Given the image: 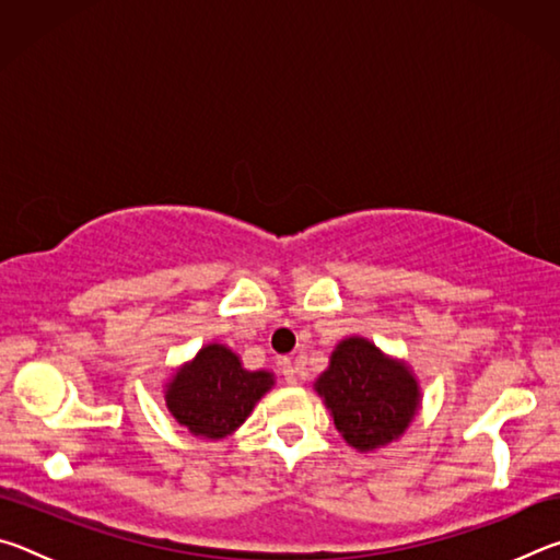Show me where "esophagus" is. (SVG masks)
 I'll list each match as a JSON object with an SVG mask.
<instances>
[{
	"label": "esophagus",
	"instance_id": "obj_1",
	"mask_svg": "<svg viewBox=\"0 0 560 560\" xmlns=\"http://www.w3.org/2000/svg\"><path fill=\"white\" fill-rule=\"evenodd\" d=\"M281 371H283V377H287V383H291V385L299 383V368H296V363H293L291 358L283 360Z\"/></svg>",
	"mask_w": 560,
	"mask_h": 560
}]
</instances>
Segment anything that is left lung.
<instances>
[{"label":"left lung","instance_id":"left-lung-1","mask_svg":"<svg viewBox=\"0 0 560 560\" xmlns=\"http://www.w3.org/2000/svg\"><path fill=\"white\" fill-rule=\"evenodd\" d=\"M314 390L340 438L363 454L400 440L422 407L412 368L363 336L338 340Z\"/></svg>","mask_w":560,"mask_h":560}]
</instances>
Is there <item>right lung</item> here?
Segmentation results:
<instances>
[{
	"mask_svg": "<svg viewBox=\"0 0 560 560\" xmlns=\"http://www.w3.org/2000/svg\"><path fill=\"white\" fill-rule=\"evenodd\" d=\"M273 383L271 371H246L230 346L207 343L175 368L163 393L179 428L202 440H224L242 428Z\"/></svg>",
	"mask_w": 560,
	"mask_h": 560,
	"instance_id": "obj_1",
	"label": "right lung"
}]
</instances>
